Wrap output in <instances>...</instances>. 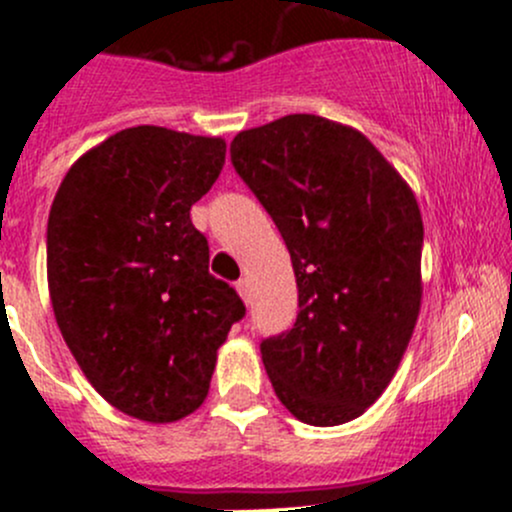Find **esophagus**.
<instances>
[{
  "instance_id": "obj_1",
  "label": "esophagus",
  "mask_w": 512,
  "mask_h": 512,
  "mask_svg": "<svg viewBox=\"0 0 512 512\" xmlns=\"http://www.w3.org/2000/svg\"><path fill=\"white\" fill-rule=\"evenodd\" d=\"M237 294H240V297H242V302H245V304H250L252 302V294H250V282H247V280H240V282H237Z\"/></svg>"
}]
</instances>
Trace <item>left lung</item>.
Returning a JSON list of instances; mask_svg holds the SVG:
<instances>
[{
  "label": "left lung",
  "instance_id": "8db88e82",
  "mask_svg": "<svg viewBox=\"0 0 512 512\" xmlns=\"http://www.w3.org/2000/svg\"><path fill=\"white\" fill-rule=\"evenodd\" d=\"M230 158L297 277V322L260 344L272 389L309 426L352 421L394 379L421 309L414 190L364 133L312 113L240 131Z\"/></svg>",
  "mask_w": 512,
  "mask_h": 512
}]
</instances>
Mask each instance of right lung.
Returning <instances> with one entry per match:
<instances>
[{
  "label": "right lung",
  "instance_id": "1",
  "mask_svg": "<svg viewBox=\"0 0 512 512\" xmlns=\"http://www.w3.org/2000/svg\"><path fill=\"white\" fill-rule=\"evenodd\" d=\"M225 148L215 136L126 128L76 160L51 203L46 277L61 337L98 394L141 421L173 423L203 404L245 314L208 272V240L190 220Z\"/></svg>",
  "mask_w": 512,
  "mask_h": 512
}]
</instances>
